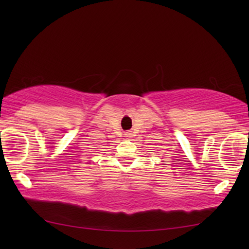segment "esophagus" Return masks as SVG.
Here are the masks:
<instances>
[{
	"instance_id": "1",
	"label": "esophagus",
	"mask_w": 249,
	"mask_h": 249,
	"mask_svg": "<svg viewBox=\"0 0 249 249\" xmlns=\"http://www.w3.org/2000/svg\"><path fill=\"white\" fill-rule=\"evenodd\" d=\"M124 137H125V138H131V137H133V133H131L130 130L125 131V133H124Z\"/></svg>"
}]
</instances>
